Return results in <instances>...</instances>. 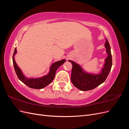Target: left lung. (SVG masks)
Returning a JSON list of instances; mask_svg holds the SVG:
<instances>
[{
    "mask_svg": "<svg viewBox=\"0 0 129 129\" xmlns=\"http://www.w3.org/2000/svg\"><path fill=\"white\" fill-rule=\"evenodd\" d=\"M105 47L107 49L108 57L105 58V63L101 73L94 75L85 73L80 66L71 60L73 67L71 74V81L73 85L82 91H88L93 89L103 83L106 80L112 67V55L110 46L106 39Z\"/></svg>",
    "mask_w": 129,
    "mask_h": 129,
    "instance_id": "8db88e82",
    "label": "left lung"
}]
</instances>
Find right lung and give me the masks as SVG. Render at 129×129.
Returning a JSON list of instances; mask_svg holds the SVG:
<instances>
[{"label":"right lung","instance_id":"right-lung-1","mask_svg":"<svg viewBox=\"0 0 129 129\" xmlns=\"http://www.w3.org/2000/svg\"><path fill=\"white\" fill-rule=\"evenodd\" d=\"M16 53L17 49L16 48H15L14 49V52L12 57L15 72L16 73L18 79L20 80L22 82L27 85L28 87L33 89H42L51 83L53 79H54V77H55V73L57 69L62 64H63L64 63V62H66L65 60H62L61 61H57L55 62V63H54L50 68V72L48 75L40 78H38V79H28L26 78L24 76V75H23L20 69L19 68V67L16 63V62H15L14 60V55L16 54Z\"/></svg>","mask_w":129,"mask_h":129}]
</instances>
